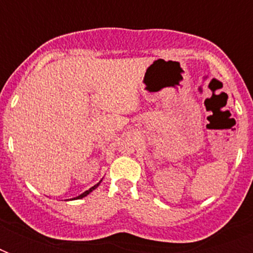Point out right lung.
Listing matches in <instances>:
<instances>
[{
    "label": "right lung",
    "mask_w": 253,
    "mask_h": 253,
    "mask_svg": "<svg viewBox=\"0 0 253 253\" xmlns=\"http://www.w3.org/2000/svg\"><path fill=\"white\" fill-rule=\"evenodd\" d=\"M101 181H102V180H101ZM101 181H99L98 184H95L94 186H91V188L89 189V190H86V192H84V193H83V194H80V196H77L76 198H72V200H80V198H84V197H86L87 194H89V193H90V192H93V190H94V189L97 188V186H98L99 184H101Z\"/></svg>",
    "instance_id": "obj_1"
}]
</instances>
